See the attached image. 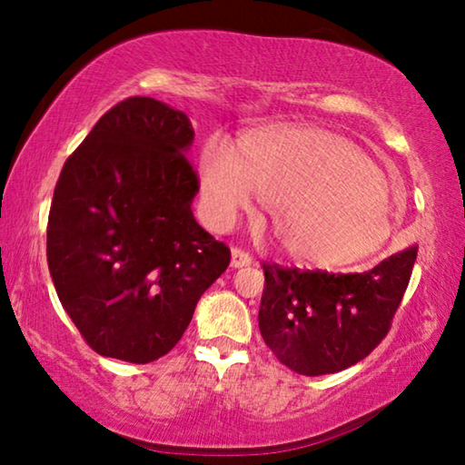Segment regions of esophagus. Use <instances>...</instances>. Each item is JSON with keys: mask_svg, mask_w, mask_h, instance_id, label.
<instances>
[{"mask_svg": "<svg viewBox=\"0 0 465 465\" xmlns=\"http://www.w3.org/2000/svg\"><path fill=\"white\" fill-rule=\"evenodd\" d=\"M252 264V256L248 252H243L242 248H233L232 250V266L233 269H242V266H250Z\"/></svg>", "mask_w": 465, "mask_h": 465, "instance_id": "esophagus-1", "label": "esophagus"}]
</instances>
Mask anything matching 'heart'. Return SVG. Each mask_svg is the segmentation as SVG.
<instances>
[{"label": "heart", "mask_w": 465, "mask_h": 465, "mask_svg": "<svg viewBox=\"0 0 465 465\" xmlns=\"http://www.w3.org/2000/svg\"><path fill=\"white\" fill-rule=\"evenodd\" d=\"M201 170L217 222L230 223L258 193L272 207L274 238L303 264L344 269L373 256L391 233L383 172L326 131L274 124L252 131L238 152L211 141Z\"/></svg>", "instance_id": "obj_1"}]
</instances>
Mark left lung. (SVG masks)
<instances>
[{
  "label": "left lung",
  "instance_id": "1",
  "mask_svg": "<svg viewBox=\"0 0 465 465\" xmlns=\"http://www.w3.org/2000/svg\"><path fill=\"white\" fill-rule=\"evenodd\" d=\"M416 250L406 248L355 274L262 264L258 326L266 346L299 375L336 373L359 363L390 332Z\"/></svg>",
  "mask_w": 465,
  "mask_h": 465
}]
</instances>
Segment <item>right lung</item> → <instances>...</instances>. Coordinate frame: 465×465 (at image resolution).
<instances>
[{
	"instance_id": "1",
	"label": "right lung",
	"mask_w": 465,
	"mask_h": 465,
	"mask_svg": "<svg viewBox=\"0 0 465 465\" xmlns=\"http://www.w3.org/2000/svg\"><path fill=\"white\" fill-rule=\"evenodd\" d=\"M194 131L133 96L94 124L54 186L46 261L59 302L102 357L152 363L174 349L230 248L196 223Z\"/></svg>"
}]
</instances>
